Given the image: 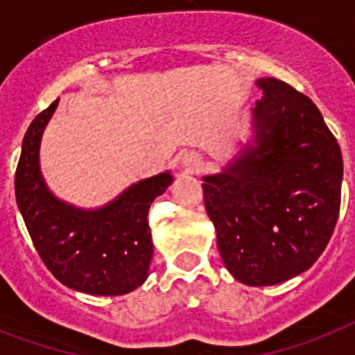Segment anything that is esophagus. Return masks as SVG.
<instances>
[{
    "instance_id": "esophagus-1",
    "label": "esophagus",
    "mask_w": 355,
    "mask_h": 355,
    "mask_svg": "<svg viewBox=\"0 0 355 355\" xmlns=\"http://www.w3.org/2000/svg\"><path fill=\"white\" fill-rule=\"evenodd\" d=\"M182 167L186 171H195L200 167V156L195 155V153H186L182 155V160H180Z\"/></svg>"
}]
</instances>
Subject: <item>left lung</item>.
Here are the masks:
<instances>
[{"label":"left lung","instance_id":"obj_1","mask_svg":"<svg viewBox=\"0 0 355 355\" xmlns=\"http://www.w3.org/2000/svg\"><path fill=\"white\" fill-rule=\"evenodd\" d=\"M252 134L221 171L202 177L206 211L228 272L276 286L319 259L341 206L343 156L313 101L258 79Z\"/></svg>","mask_w":355,"mask_h":355}]
</instances>
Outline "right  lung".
Segmentation results:
<instances>
[{
  "label": "right lung",
  "instance_id": "add662e5",
  "mask_svg": "<svg viewBox=\"0 0 355 355\" xmlns=\"http://www.w3.org/2000/svg\"><path fill=\"white\" fill-rule=\"evenodd\" d=\"M58 99L33 119L21 144L14 189L19 214L42 261L69 289L118 297L147 280L153 239L150 202L173 182L171 171L130 184L99 208L58 199L40 169V144Z\"/></svg>",
  "mask_w": 355,
  "mask_h": 355
}]
</instances>
